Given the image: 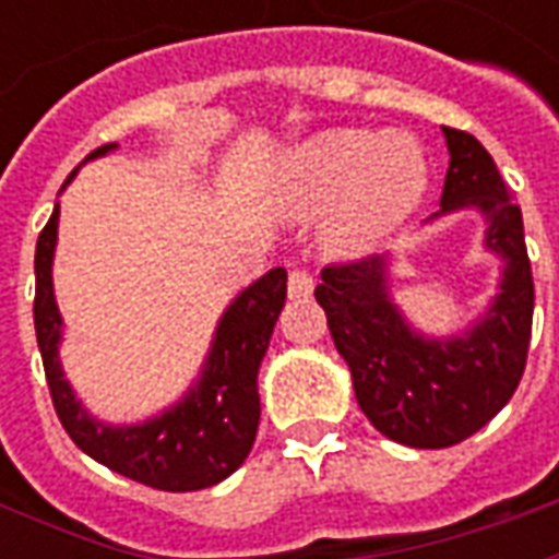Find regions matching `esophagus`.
<instances>
[{
    "instance_id": "esophagus-1",
    "label": "esophagus",
    "mask_w": 559,
    "mask_h": 559,
    "mask_svg": "<svg viewBox=\"0 0 559 559\" xmlns=\"http://www.w3.org/2000/svg\"><path fill=\"white\" fill-rule=\"evenodd\" d=\"M287 293H290V299H296V302L311 299V293H314V278H311L305 269H293L290 278H287Z\"/></svg>"
}]
</instances>
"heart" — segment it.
Here are the masks:
<instances>
[{
  "mask_svg": "<svg viewBox=\"0 0 559 559\" xmlns=\"http://www.w3.org/2000/svg\"><path fill=\"white\" fill-rule=\"evenodd\" d=\"M428 185L421 148L404 134L362 128L326 131L293 148L281 170V194L293 215L329 212L326 245L359 254L399 230Z\"/></svg>",
  "mask_w": 559,
  "mask_h": 559,
  "instance_id": "b5f03b06",
  "label": "heart"
}]
</instances>
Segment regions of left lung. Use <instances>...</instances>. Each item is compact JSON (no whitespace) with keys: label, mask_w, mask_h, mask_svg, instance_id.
Here are the masks:
<instances>
[{"label":"left lung","mask_w":559,"mask_h":559,"mask_svg":"<svg viewBox=\"0 0 559 559\" xmlns=\"http://www.w3.org/2000/svg\"><path fill=\"white\" fill-rule=\"evenodd\" d=\"M443 134L449 170L433 218L476 206L488 221L485 248L503 260L488 311L464 335L425 338L392 302L389 257L380 254L332 263L314 290L362 413L383 437L413 449L461 443L503 411L524 374L533 329L521 209L479 140L457 128Z\"/></svg>","instance_id":"obj_1"}]
</instances>
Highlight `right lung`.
Returning a JSON list of instances; mask_svg holds the SVG:
<instances>
[{
	"label": "right lung",
	"mask_w": 559,
	"mask_h": 559,
	"mask_svg": "<svg viewBox=\"0 0 559 559\" xmlns=\"http://www.w3.org/2000/svg\"><path fill=\"white\" fill-rule=\"evenodd\" d=\"M110 148L116 143L95 148L86 160L102 158ZM56 230L59 206L35 245V335L56 416L68 437L98 464L158 491H200L227 479L254 445L260 425L257 371L287 299V272L272 269L233 299L215 329L203 371L179 404L140 425H104L74 399L59 365L62 317L53 296Z\"/></svg>",
	"instance_id": "obj_1"
}]
</instances>
